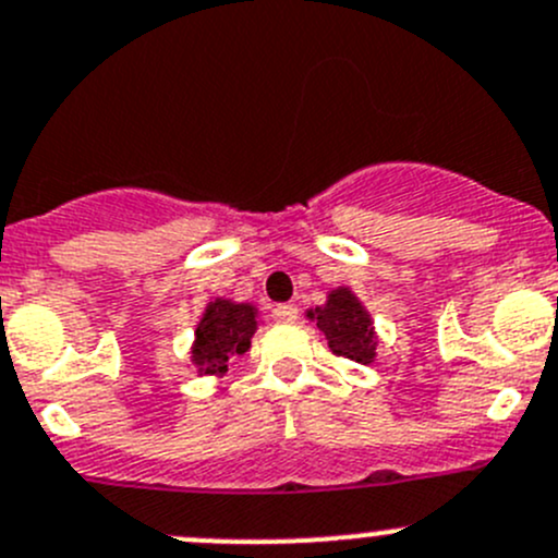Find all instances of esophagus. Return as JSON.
Here are the masks:
<instances>
[{"mask_svg":"<svg viewBox=\"0 0 558 558\" xmlns=\"http://www.w3.org/2000/svg\"><path fill=\"white\" fill-rule=\"evenodd\" d=\"M271 317L277 319V323H295L298 306H295V303H279V306H274Z\"/></svg>","mask_w":558,"mask_h":558,"instance_id":"esophagus-1","label":"esophagus"}]
</instances>
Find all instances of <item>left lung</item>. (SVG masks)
Listing matches in <instances>:
<instances>
[{"label": "left lung", "mask_w": 558, "mask_h": 558, "mask_svg": "<svg viewBox=\"0 0 558 558\" xmlns=\"http://www.w3.org/2000/svg\"><path fill=\"white\" fill-rule=\"evenodd\" d=\"M308 319L323 330L333 355L355 363H372L377 357V333H374L372 314L366 312L350 287H336L328 292V301L317 308H308Z\"/></svg>", "instance_id": "obj_1"}]
</instances>
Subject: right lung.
Masks as SVG:
<instances>
[{"mask_svg": "<svg viewBox=\"0 0 558 558\" xmlns=\"http://www.w3.org/2000/svg\"><path fill=\"white\" fill-rule=\"evenodd\" d=\"M257 330V308L230 298L208 301L192 341V363L197 374H225L233 355H244Z\"/></svg>", "mask_w": 558, "mask_h": 558, "instance_id": "obj_1", "label": "right lung"}]
</instances>
